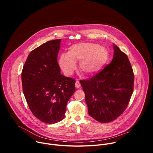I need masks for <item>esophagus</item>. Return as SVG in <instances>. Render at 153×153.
<instances>
[{"instance_id": "1", "label": "esophagus", "mask_w": 153, "mask_h": 153, "mask_svg": "<svg viewBox=\"0 0 153 153\" xmlns=\"http://www.w3.org/2000/svg\"><path fill=\"white\" fill-rule=\"evenodd\" d=\"M75 86H76V88H79L80 86V83L79 82V80H76V84H75Z\"/></svg>"}]
</instances>
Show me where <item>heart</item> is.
I'll return each mask as SVG.
<instances>
[{"mask_svg": "<svg viewBox=\"0 0 153 153\" xmlns=\"http://www.w3.org/2000/svg\"><path fill=\"white\" fill-rule=\"evenodd\" d=\"M108 59V52L95 43H79L70 47L68 53L60 55L59 64L67 76H71L76 69V62L79 61L82 73L92 76L99 72Z\"/></svg>", "mask_w": 153, "mask_h": 153, "instance_id": "b5f03b06", "label": "heart"}]
</instances>
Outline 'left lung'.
Wrapping results in <instances>:
<instances>
[{"instance_id": "left-lung-1", "label": "left lung", "mask_w": 153, "mask_h": 153, "mask_svg": "<svg viewBox=\"0 0 153 153\" xmlns=\"http://www.w3.org/2000/svg\"><path fill=\"white\" fill-rule=\"evenodd\" d=\"M110 63L80 84L88 114L100 123L110 122L126 110L134 90V73L127 55L114 45Z\"/></svg>"}]
</instances>
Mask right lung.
Returning <instances> with one entry per match:
<instances>
[{"mask_svg": "<svg viewBox=\"0 0 153 153\" xmlns=\"http://www.w3.org/2000/svg\"><path fill=\"white\" fill-rule=\"evenodd\" d=\"M60 41L50 40L33 50L22 71L23 92L30 110L48 124L65 117L67 102L76 90L75 79L60 74L57 62Z\"/></svg>", "mask_w": 153, "mask_h": 153, "instance_id": "1", "label": "right lung"}]
</instances>
